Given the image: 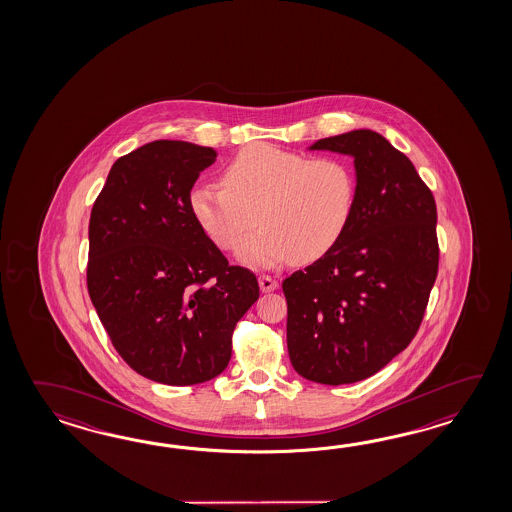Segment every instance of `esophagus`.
I'll return each instance as SVG.
<instances>
[{
	"label": "esophagus",
	"instance_id": "obj_1",
	"mask_svg": "<svg viewBox=\"0 0 512 512\" xmlns=\"http://www.w3.org/2000/svg\"><path fill=\"white\" fill-rule=\"evenodd\" d=\"M258 282H260V289L263 293H271V291L278 289V282H276L274 278H271V276H267V274L260 276Z\"/></svg>",
	"mask_w": 512,
	"mask_h": 512
}]
</instances>
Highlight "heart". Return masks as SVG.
I'll return each mask as SVG.
<instances>
[{
    "mask_svg": "<svg viewBox=\"0 0 512 512\" xmlns=\"http://www.w3.org/2000/svg\"><path fill=\"white\" fill-rule=\"evenodd\" d=\"M223 186L196 185L188 205L199 229L225 252L243 245L241 261L307 265L333 251L355 214L357 177L340 157H309L265 142L245 146L221 175Z\"/></svg>",
    "mask_w": 512,
    "mask_h": 512,
    "instance_id": "obj_1",
    "label": "heart"
}]
</instances>
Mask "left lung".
Returning <instances> with one entry per match:
<instances>
[{
    "instance_id": "1",
    "label": "left lung",
    "mask_w": 512,
    "mask_h": 512,
    "mask_svg": "<svg viewBox=\"0 0 512 512\" xmlns=\"http://www.w3.org/2000/svg\"><path fill=\"white\" fill-rule=\"evenodd\" d=\"M311 150L353 157L357 203L337 247L283 280L287 349L298 375L338 386L368 379L415 337L439 265L437 210L412 161L377 131Z\"/></svg>"
}]
</instances>
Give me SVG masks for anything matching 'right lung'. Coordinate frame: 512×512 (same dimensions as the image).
Instances as JSON below:
<instances>
[{
	"mask_svg": "<svg viewBox=\"0 0 512 512\" xmlns=\"http://www.w3.org/2000/svg\"><path fill=\"white\" fill-rule=\"evenodd\" d=\"M218 153L153 141L109 170L89 219L87 291L113 348L150 381L190 386L227 368L232 331L258 296L190 212V190Z\"/></svg>",
	"mask_w": 512,
	"mask_h": 512,
	"instance_id": "right-lung-1",
	"label": "right lung"
}]
</instances>
